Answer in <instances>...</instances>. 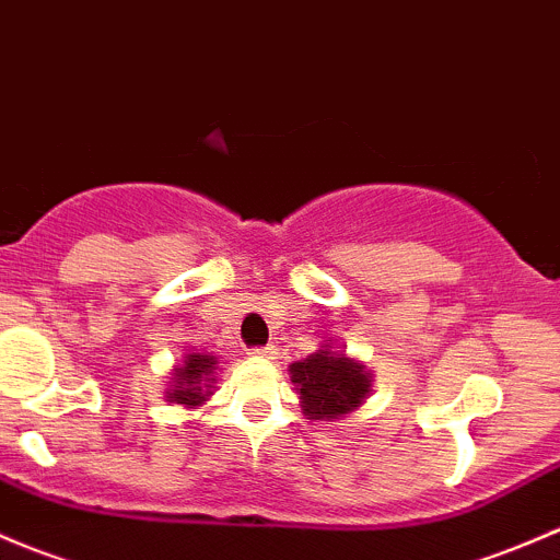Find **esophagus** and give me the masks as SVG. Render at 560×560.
Returning a JSON list of instances; mask_svg holds the SVG:
<instances>
[{"mask_svg": "<svg viewBox=\"0 0 560 560\" xmlns=\"http://www.w3.org/2000/svg\"><path fill=\"white\" fill-rule=\"evenodd\" d=\"M250 353L264 355V359H275V355H278V348H275V345H264V348H253Z\"/></svg>", "mask_w": 560, "mask_h": 560, "instance_id": "34e87169", "label": "esophagus"}]
</instances>
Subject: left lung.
Here are the masks:
<instances>
[{"label": "left lung", "mask_w": 560, "mask_h": 560, "mask_svg": "<svg viewBox=\"0 0 560 560\" xmlns=\"http://www.w3.org/2000/svg\"><path fill=\"white\" fill-rule=\"evenodd\" d=\"M291 383H296L304 415H310V420H334L345 418L364 401L372 380L355 361L318 350L291 364Z\"/></svg>", "instance_id": "1"}]
</instances>
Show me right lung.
Instances as JSON below:
<instances>
[{
    "instance_id": "add662e5",
    "label": "right lung",
    "mask_w": 560,
    "mask_h": 560,
    "mask_svg": "<svg viewBox=\"0 0 560 560\" xmlns=\"http://www.w3.org/2000/svg\"><path fill=\"white\" fill-rule=\"evenodd\" d=\"M212 369H215V359L212 355L194 353L186 359V366H180L175 372V388L166 394V401H175V405H188L196 407L210 396V380Z\"/></svg>"
}]
</instances>
